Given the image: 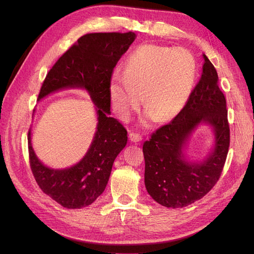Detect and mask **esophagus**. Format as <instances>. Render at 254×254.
<instances>
[{
    "label": "esophagus",
    "mask_w": 254,
    "mask_h": 254,
    "mask_svg": "<svg viewBox=\"0 0 254 254\" xmlns=\"http://www.w3.org/2000/svg\"><path fill=\"white\" fill-rule=\"evenodd\" d=\"M129 140L133 142V143H139L142 141V136L139 133H134V132H130L129 133Z\"/></svg>",
    "instance_id": "esophagus-1"
}]
</instances>
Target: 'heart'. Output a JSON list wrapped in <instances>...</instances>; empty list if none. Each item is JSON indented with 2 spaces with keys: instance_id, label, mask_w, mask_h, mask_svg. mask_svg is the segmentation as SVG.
Masks as SVG:
<instances>
[{
  "instance_id": "obj_1",
  "label": "heart",
  "mask_w": 254,
  "mask_h": 254,
  "mask_svg": "<svg viewBox=\"0 0 254 254\" xmlns=\"http://www.w3.org/2000/svg\"><path fill=\"white\" fill-rule=\"evenodd\" d=\"M194 56L184 49L145 44L130 53L123 74L110 79L112 109L128 121L143 104L147 107L144 124L157 118L167 122L176 118L189 103L197 80Z\"/></svg>"
}]
</instances>
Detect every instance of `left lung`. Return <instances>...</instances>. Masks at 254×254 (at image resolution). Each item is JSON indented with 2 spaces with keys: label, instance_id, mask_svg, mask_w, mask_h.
Returning <instances> with one entry per match:
<instances>
[{
  "label": "left lung",
  "instance_id": "obj_1",
  "mask_svg": "<svg viewBox=\"0 0 254 254\" xmlns=\"http://www.w3.org/2000/svg\"><path fill=\"white\" fill-rule=\"evenodd\" d=\"M202 57L201 77L186 108L143 144L146 190L153 200L172 209L188 206L209 193L219 179L228 155L226 98L214 65L204 54ZM202 125L212 130V147L202 160H191L187 155L188 142Z\"/></svg>",
  "mask_w": 254,
  "mask_h": 254
}]
</instances>
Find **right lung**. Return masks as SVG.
<instances>
[{"mask_svg": "<svg viewBox=\"0 0 254 254\" xmlns=\"http://www.w3.org/2000/svg\"><path fill=\"white\" fill-rule=\"evenodd\" d=\"M135 38L132 32L84 35L58 59L42 83L38 101L61 90L79 89L95 107L93 139L86 155L70 167L45 165L34 150L32 129L28 131L30 167L38 186L65 209H82L103 194L114 160L127 144L126 129L110 117L109 84L114 66Z\"/></svg>", "mask_w": 254, "mask_h": 254, "instance_id": "obj_1", "label": "right lung"}]
</instances>
